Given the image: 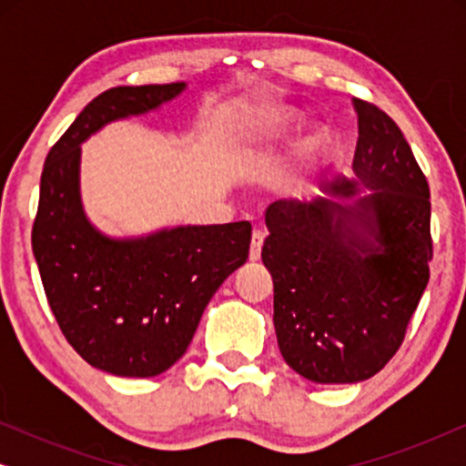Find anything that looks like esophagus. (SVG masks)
<instances>
[{
	"mask_svg": "<svg viewBox=\"0 0 466 466\" xmlns=\"http://www.w3.org/2000/svg\"><path fill=\"white\" fill-rule=\"evenodd\" d=\"M263 241H265V233L263 231H254L252 233L250 260H258L260 258V250H263Z\"/></svg>",
	"mask_w": 466,
	"mask_h": 466,
	"instance_id": "esophagus-1",
	"label": "esophagus"
}]
</instances>
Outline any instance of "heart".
I'll return each mask as SVG.
<instances>
[{"label": "heart", "mask_w": 466, "mask_h": 466, "mask_svg": "<svg viewBox=\"0 0 466 466\" xmlns=\"http://www.w3.org/2000/svg\"><path fill=\"white\" fill-rule=\"evenodd\" d=\"M279 127H282V125H279ZM276 136H278V129H257V131H252L250 136H248V144H250V146H265V144H269Z\"/></svg>", "instance_id": "obj_1"}]
</instances>
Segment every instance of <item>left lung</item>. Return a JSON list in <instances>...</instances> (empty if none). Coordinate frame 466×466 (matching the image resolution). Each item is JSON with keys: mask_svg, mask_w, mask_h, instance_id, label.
I'll return each mask as SVG.
<instances>
[{"mask_svg": "<svg viewBox=\"0 0 466 466\" xmlns=\"http://www.w3.org/2000/svg\"><path fill=\"white\" fill-rule=\"evenodd\" d=\"M356 180L329 197L279 199L265 212L263 263L284 360L316 384L373 378L403 343L429 284L431 190L397 123L354 99ZM372 190L359 196L358 187ZM335 196V200L329 197Z\"/></svg>", "mask_w": 466, "mask_h": 466, "instance_id": "1", "label": "left lung"}]
</instances>
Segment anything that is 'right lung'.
I'll return each mask as SVG.
<instances>
[{
	"label": "right lung",
	"mask_w": 466,
	"mask_h": 466,
	"mask_svg": "<svg viewBox=\"0 0 466 466\" xmlns=\"http://www.w3.org/2000/svg\"><path fill=\"white\" fill-rule=\"evenodd\" d=\"M187 85L116 86L95 97L50 148L31 246L48 305L76 352L120 378H155L187 352L220 284L246 263L250 222L174 227L114 239L86 218L80 144L157 110Z\"/></svg>",
	"instance_id": "right-lung-1"
}]
</instances>
